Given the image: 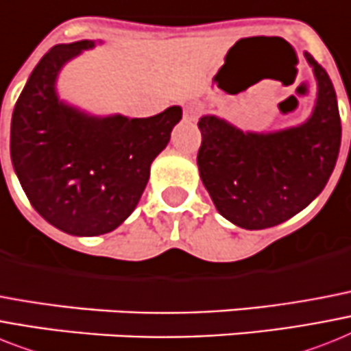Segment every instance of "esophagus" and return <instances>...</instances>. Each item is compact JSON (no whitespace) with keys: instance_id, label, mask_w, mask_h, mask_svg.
<instances>
[{"instance_id":"obj_1","label":"esophagus","mask_w":351,"mask_h":351,"mask_svg":"<svg viewBox=\"0 0 351 351\" xmlns=\"http://www.w3.org/2000/svg\"><path fill=\"white\" fill-rule=\"evenodd\" d=\"M200 111H202V104H198V102H191V104H187L184 110V121L195 122L196 117L200 115Z\"/></svg>"}]
</instances>
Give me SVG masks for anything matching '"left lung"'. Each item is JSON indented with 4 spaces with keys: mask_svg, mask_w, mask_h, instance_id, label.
<instances>
[{
    "mask_svg": "<svg viewBox=\"0 0 351 351\" xmlns=\"http://www.w3.org/2000/svg\"><path fill=\"white\" fill-rule=\"evenodd\" d=\"M317 84L304 122L274 131H243L216 115H202L198 171L216 210L241 229L283 223L317 198L341 147L335 90L324 68L304 52Z\"/></svg>",
    "mask_w": 351,
    "mask_h": 351,
    "instance_id": "1",
    "label": "left lung"
}]
</instances>
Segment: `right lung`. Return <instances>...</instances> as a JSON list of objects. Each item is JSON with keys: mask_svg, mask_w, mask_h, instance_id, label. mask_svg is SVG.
Listing matches in <instances>:
<instances>
[{"mask_svg": "<svg viewBox=\"0 0 351 351\" xmlns=\"http://www.w3.org/2000/svg\"><path fill=\"white\" fill-rule=\"evenodd\" d=\"M97 45L101 39L50 48L28 77L10 124V158L25 195L48 223L72 236L106 234L124 223L182 119L180 106L130 119L93 115L61 99V70Z\"/></svg>", "mask_w": 351, "mask_h": 351, "instance_id": "add662e5", "label": "right lung"}]
</instances>
